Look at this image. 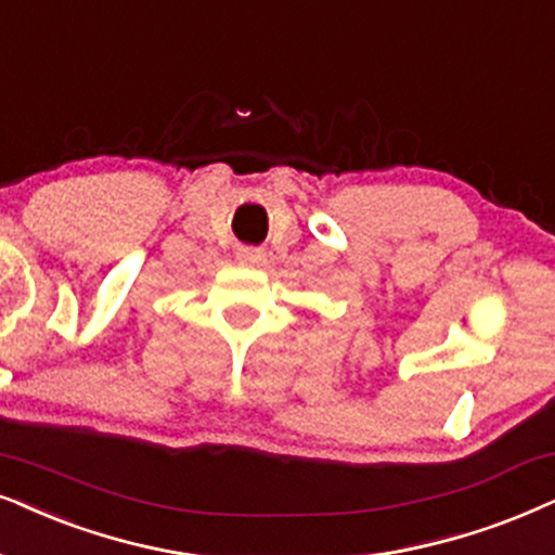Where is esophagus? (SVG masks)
<instances>
[{
  "label": "esophagus",
  "instance_id": "34e87169",
  "mask_svg": "<svg viewBox=\"0 0 555 555\" xmlns=\"http://www.w3.org/2000/svg\"><path fill=\"white\" fill-rule=\"evenodd\" d=\"M237 261L243 266H258L263 261V250L256 245H243V248H237Z\"/></svg>",
  "mask_w": 555,
  "mask_h": 555
}]
</instances>
